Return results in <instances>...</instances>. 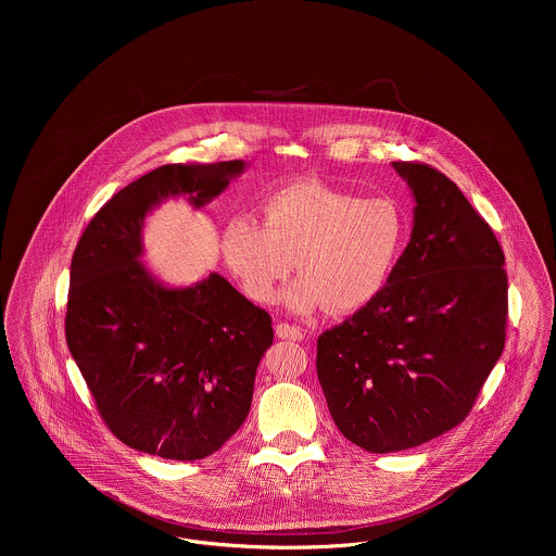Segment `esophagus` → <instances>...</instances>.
Masks as SVG:
<instances>
[{"instance_id":"1","label":"esophagus","mask_w":556,"mask_h":556,"mask_svg":"<svg viewBox=\"0 0 556 556\" xmlns=\"http://www.w3.org/2000/svg\"><path fill=\"white\" fill-rule=\"evenodd\" d=\"M276 336L282 338V340H302V338H304V331H302L298 325L278 323V325H276Z\"/></svg>"}]
</instances>
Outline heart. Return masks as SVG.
<instances>
[{
  "instance_id": "heart-1",
  "label": "heart",
  "mask_w": 556,
  "mask_h": 556,
  "mask_svg": "<svg viewBox=\"0 0 556 556\" xmlns=\"http://www.w3.org/2000/svg\"><path fill=\"white\" fill-rule=\"evenodd\" d=\"M408 239V218L388 197L364 199L323 184H293L263 203V223L236 216L220 233L223 258L243 293L274 304L280 285L295 315L353 313L381 295Z\"/></svg>"
}]
</instances>
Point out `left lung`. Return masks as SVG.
I'll list each match as a JSON object with an SVG mask.
<instances>
[{
  "instance_id": "1",
  "label": "left lung",
  "mask_w": 556,
  "mask_h": 556,
  "mask_svg": "<svg viewBox=\"0 0 556 556\" xmlns=\"http://www.w3.org/2000/svg\"><path fill=\"white\" fill-rule=\"evenodd\" d=\"M413 231L377 300L317 340L318 383L338 430L372 454L456 428L505 346L503 248L460 188L424 162H394Z\"/></svg>"
}]
</instances>
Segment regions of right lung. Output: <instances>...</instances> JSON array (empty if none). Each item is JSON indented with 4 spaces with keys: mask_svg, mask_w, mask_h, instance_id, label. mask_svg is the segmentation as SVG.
Here are the masks:
<instances>
[{
    "mask_svg": "<svg viewBox=\"0 0 556 556\" xmlns=\"http://www.w3.org/2000/svg\"><path fill=\"white\" fill-rule=\"evenodd\" d=\"M243 160L164 164L122 188L73 254L66 342L96 408L128 447L201 460L243 424L271 317L220 274L170 289L141 263L146 216L168 197L203 207Z\"/></svg>",
    "mask_w": 556,
    "mask_h": 556,
    "instance_id": "right-lung-1",
    "label": "right lung"
}]
</instances>
